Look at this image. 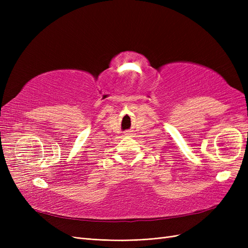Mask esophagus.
Here are the masks:
<instances>
[{
	"label": "esophagus",
	"instance_id": "esophagus-1",
	"mask_svg": "<svg viewBox=\"0 0 248 248\" xmlns=\"http://www.w3.org/2000/svg\"><path fill=\"white\" fill-rule=\"evenodd\" d=\"M125 134H130V133H129L128 131H126V132H125Z\"/></svg>",
	"mask_w": 248,
	"mask_h": 248
}]
</instances>
